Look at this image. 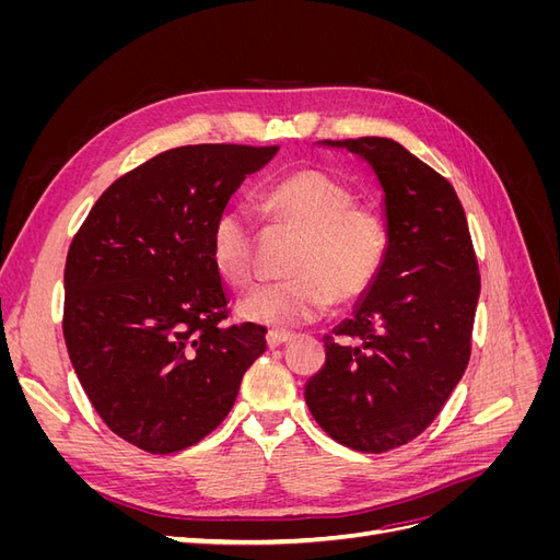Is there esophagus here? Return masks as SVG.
<instances>
[{
	"label": "esophagus",
	"instance_id": "esophagus-1",
	"mask_svg": "<svg viewBox=\"0 0 560 560\" xmlns=\"http://www.w3.org/2000/svg\"><path fill=\"white\" fill-rule=\"evenodd\" d=\"M290 341H292V334H287V331H268L266 334V343H268L270 350L290 343Z\"/></svg>",
	"mask_w": 560,
	"mask_h": 560
}]
</instances>
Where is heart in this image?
<instances>
[{"instance_id": "1", "label": "heart", "mask_w": 560, "mask_h": 560, "mask_svg": "<svg viewBox=\"0 0 560 560\" xmlns=\"http://www.w3.org/2000/svg\"><path fill=\"white\" fill-rule=\"evenodd\" d=\"M261 212L280 231L301 235L287 261L290 280L247 294L238 313L257 325L294 329L325 315L334 299L352 303L376 282L389 249V224L374 206L354 202L350 186L319 167H301L261 194ZM257 229L245 208L217 214L210 231L214 268L226 282L254 280Z\"/></svg>"}]
</instances>
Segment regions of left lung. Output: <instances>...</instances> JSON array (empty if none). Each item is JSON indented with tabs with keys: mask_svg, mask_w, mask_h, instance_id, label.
<instances>
[{
	"mask_svg": "<svg viewBox=\"0 0 560 560\" xmlns=\"http://www.w3.org/2000/svg\"><path fill=\"white\" fill-rule=\"evenodd\" d=\"M362 156L385 191L389 249L376 282L331 336L306 404L338 444H409L460 383L481 292L467 217L446 177L387 138L325 140Z\"/></svg>",
	"mask_w": 560,
	"mask_h": 560,
	"instance_id": "8db88e82",
	"label": "left lung"
}]
</instances>
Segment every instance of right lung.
Wrapping results in <instances>:
<instances>
[{
	"instance_id": "right-lung-1",
	"label": "right lung",
	"mask_w": 560,
	"mask_h": 560,
	"mask_svg": "<svg viewBox=\"0 0 560 560\" xmlns=\"http://www.w3.org/2000/svg\"><path fill=\"white\" fill-rule=\"evenodd\" d=\"M278 149H167L97 198L67 252L62 334L72 366L105 425L147 453L208 436L266 350L264 327L224 325L229 299L210 231Z\"/></svg>"
}]
</instances>
